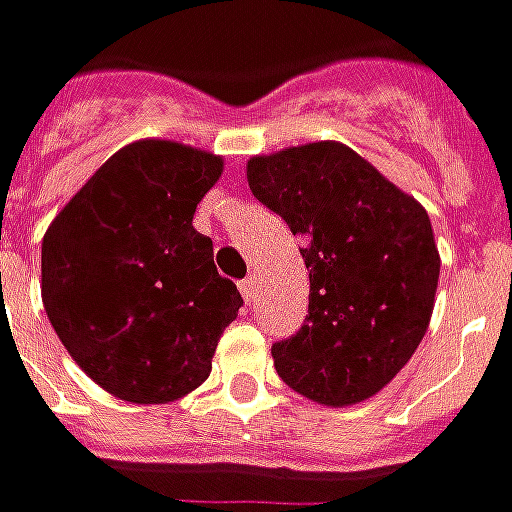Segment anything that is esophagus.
<instances>
[{
    "instance_id": "obj_1",
    "label": "esophagus",
    "mask_w": 512,
    "mask_h": 512,
    "mask_svg": "<svg viewBox=\"0 0 512 512\" xmlns=\"http://www.w3.org/2000/svg\"><path fill=\"white\" fill-rule=\"evenodd\" d=\"M238 288H241L243 300H246V302H249V305H252V302H255V297H257L255 277H246V280H241V283H238Z\"/></svg>"
}]
</instances>
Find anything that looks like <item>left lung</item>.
<instances>
[{
  "instance_id": "left-lung-1",
  "label": "left lung",
  "mask_w": 512,
  "mask_h": 512,
  "mask_svg": "<svg viewBox=\"0 0 512 512\" xmlns=\"http://www.w3.org/2000/svg\"><path fill=\"white\" fill-rule=\"evenodd\" d=\"M246 179L302 241L311 280L305 325L271 344L277 375L325 406L370 398L429 328L440 277L429 215L339 142L255 156Z\"/></svg>"
}]
</instances>
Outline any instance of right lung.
I'll return each instance as SVG.
<instances>
[{"label": "right lung", "mask_w": 512, "mask_h": 512, "mask_svg": "<svg viewBox=\"0 0 512 512\" xmlns=\"http://www.w3.org/2000/svg\"><path fill=\"white\" fill-rule=\"evenodd\" d=\"M224 162L168 139L125 145L58 212L41 243V297L69 356L131 403L176 401L212 370L243 305L193 229Z\"/></svg>", "instance_id": "right-lung-1"}]
</instances>
